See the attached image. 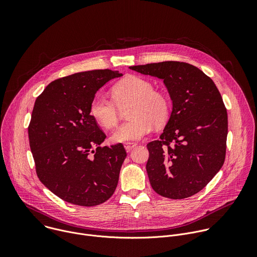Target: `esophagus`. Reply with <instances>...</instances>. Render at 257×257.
<instances>
[{
	"label": "esophagus",
	"instance_id": "esophagus-1",
	"mask_svg": "<svg viewBox=\"0 0 257 257\" xmlns=\"http://www.w3.org/2000/svg\"><path fill=\"white\" fill-rule=\"evenodd\" d=\"M137 145V143H135V142H126L125 144H124V146H125V150L127 151V153H129V152H131L135 146Z\"/></svg>",
	"mask_w": 257,
	"mask_h": 257
}]
</instances>
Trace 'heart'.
I'll list each match as a JSON object with an SVG mask.
<instances>
[{
  "instance_id": "b5f03b06",
  "label": "heart",
  "mask_w": 257,
  "mask_h": 257,
  "mask_svg": "<svg viewBox=\"0 0 257 257\" xmlns=\"http://www.w3.org/2000/svg\"><path fill=\"white\" fill-rule=\"evenodd\" d=\"M112 97L96 93L89 104L92 119L104 129H112L120 121L122 109L129 118L112 134L113 142H130L143 138L154 128L167 123L171 115V99L163 90L155 89L152 81L129 76L116 83Z\"/></svg>"
}]
</instances>
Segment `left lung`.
<instances>
[{"mask_svg": "<svg viewBox=\"0 0 257 257\" xmlns=\"http://www.w3.org/2000/svg\"><path fill=\"white\" fill-rule=\"evenodd\" d=\"M164 79L173 111L159 140L148 145L151 185L171 199L202 190L224 165L228 115L213 81L197 67L167 61L129 67Z\"/></svg>", "mask_w": 257, "mask_h": 257, "instance_id": "1", "label": "left lung"}]
</instances>
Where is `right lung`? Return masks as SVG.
Masks as SVG:
<instances>
[{
	"label": "right lung",
	"instance_id": "right-lung-1",
	"mask_svg": "<svg viewBox=\"0 0 257 257\" xmlns=\"http://www.w3.org/2000/svg\"><path fill=\"white\" fill-rule=\"evenodd\" d=\"M120 76L109 69L75 73L51 82L35 99L28 126L35 171L67 202L94 206L116 190L127 153L122 143L100 145L105 134L89 104L103 84Z\"/></svg>",
	"mask_w": 257,
	"mask_h": 257
}]
</instances>
